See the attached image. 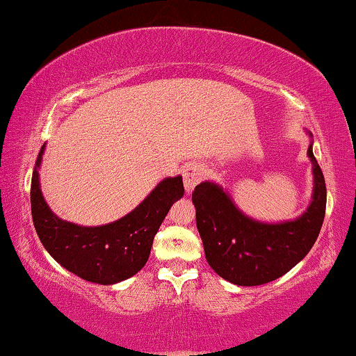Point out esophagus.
<instances>
[{
	"label": "esophagus",
	"instance_id": "34e87169",
	"mask_svg": "<svg viewBox=\"0 0 356 356\" xmlns=\"http://www.w3.org/2000/svg\"><path fill=\"white\" fill-rule=\"evenodd\" d=\"M203 177H205V170L199 164V162H189L183 167V179H184V188L186 192H192V189L199 184Z\"/></svg>",
	"mask_w": 356,
	"mask_h": 356
}]
</instances>
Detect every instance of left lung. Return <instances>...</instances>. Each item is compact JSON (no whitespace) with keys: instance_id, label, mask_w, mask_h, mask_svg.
Masks as SVG:
<instances>
[{"instance_id":"obj_1","label":"left lung","mask_w":356,"mask_h":356,"mask_svg":"<svg viewBox=\"0 0 356 356\" xmlns=\"http://www.w3.org/2000/svg\"><path fill=\"white\" fill-rule=\"evenodd\" d=\"M314 197L307 211L292 222H255L238 209L214 183H200L192 192L197 229L209 266L236 285H261L275 281L306 257L322 229L326 186L312 148Z\"/></svg>"}]
</instances>
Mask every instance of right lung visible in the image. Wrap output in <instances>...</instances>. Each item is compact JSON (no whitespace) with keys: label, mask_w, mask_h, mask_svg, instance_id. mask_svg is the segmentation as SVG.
<instances>
[{"label":"right lung","mask_w":356,"mask_h":356,"mask_svg":"<svg viewBox=\"0 0 356 356\" xmlns=\"http://www.w3.org/2000/svg\"><path fill=\"white\" fill-rule=\"evenodd\" d=\"M31 178V214L44 248L58 264L85 281L110 285L124 281L147 264L154 235L175 200L184 194L183 178H165L127 216L101 227H80L58 219L42 197L38 167Z\"/></svg>","instance_id":"add662e5"}]
</instances>
